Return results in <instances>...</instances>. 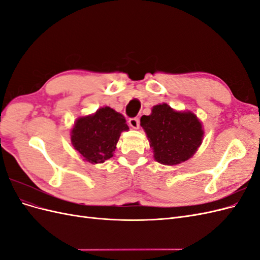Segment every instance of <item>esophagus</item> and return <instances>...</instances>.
<instances>
[{"instance_id": "obj_1", "label": "esophagus", "mask_w": 260, "mask_h": 260, "mask_svg": "<svg viewBox=\"0 0 260 260\" xmlns=\"http://www.w3.org/2000/svg\"><path fill=\"white\" fill-rule=\"evenodd\" d=\"M129 125H130L132 129H139V127H140L139 118H130V119H129Z\"/></svg>"}]
</instances>
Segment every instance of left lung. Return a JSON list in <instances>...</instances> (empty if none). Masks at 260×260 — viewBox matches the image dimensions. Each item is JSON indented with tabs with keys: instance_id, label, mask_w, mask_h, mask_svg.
Listing matches in <instances>:
<instances>
[{
	"instance_id": "left-lung-1",
	"label": "left lung",
	"mask_w": 260,
	"mask_h": 260,
	"mask_svg": "<svg viewBox=\"0 0 260 260\" xmlns=\"http://www.w3.org/2000/svg\"><path fill=\"white\" fill-rule=\"evenodd\" d=\"M141 127L146 133L154 158L167 166L183 162L198 151L204 130L192 112H177L167 104L152 108L148 116L141 117Z\"/></svg>"
}]
</instances>
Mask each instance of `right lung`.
Here are the masks:
<instances>
[{"mask_svg": "<svg viewBox=\"0 0 260 260\" xmlns=\"http://www.w3.org/2000/svg\"><path fill=\"white\" fill-rule=\"evenodd\" d=\"M128 130L124 117L105 106L92 115L78 118L70 140L85 161L102 164L113 157L121 132Z\"/></svg>", "mask_w": 260, "mask_h": 260, "instance_id": "add662e5", "label": "right lung"}]
</instances>
